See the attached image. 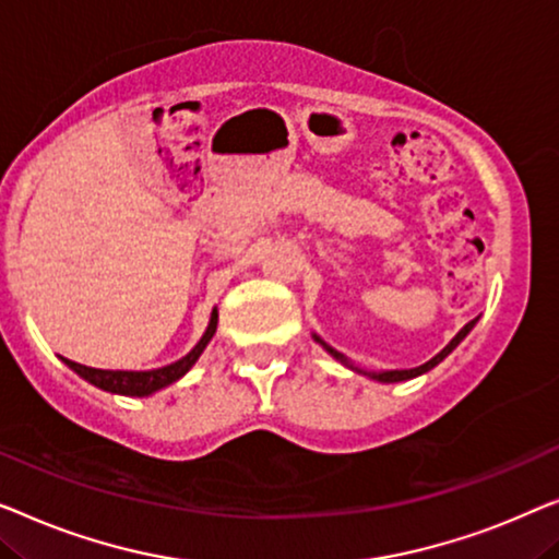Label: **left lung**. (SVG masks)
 Listing matches in <instances>:
<instances>
[{
  "mask_svg": "<svg viewBox=\"0 0 559 559\" xmlns=\"http://www.w3.org/2000/svg\"><path fill=\"white\" fill-rule=\"evenodd\" d=\"M476 321L478 319H474V321H468V324L466 326H463L461 329V332L459 334H455L453 336V340L451 342H448L445 344V347L443 349H440L438 352V355L433 357V359H428L426 361V365H420V367H413V369H390V372H367V369H359V367H355V365H352V361L347 359V357H344V355H340V352H336V349H332V347H329V344L324 342V340H321V336H317V334H313V340H317L319 344H321V347H324L326 352H329V355H332L334 359H340L342 361V365H347V367H352V369H355V372H361V374H367V377H372V380H377V382H403V380H413V377H418V374H423V372H428V369H433L436 365H438V361H443L448 355H451V352L455 349V347H459V344L463 342V336H466L468 332H471V329H474V324H476Z\"/></svg>",
  "mask_w": 559,
  "mask_h": 559,
  "instance_id": "obj_1",
  "label": "left lung"
}]
</instances>
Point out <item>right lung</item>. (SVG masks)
Instances as JSON below:
<instances>
[{
	"instance_id": "obj_1",
	"label": "right lung",
	"mask_w": 559,
	"mask_h": 559,
	"mask_svg": "<svg viewBox=\"0 0 559 559\" xmlns=\"http://www.w3.org/2000/svg\"><path fill=\"white\" fill-rule=\"evenodd\" d=\"M215 329H217V309H212V317H210V324L204 329L202 340L194 344V349L190 355L171 361L167 367H159V369H146V372H126V369H96V367H85V365H78L73 359H66L62 361L83 377V380H88L91 384H96V388L106 390V392H116V395H131V397H146L152 395V392L167 388V384L177 382L179 377H185L190 372L194 361L200 359V355L207 347L212 336H215Z\"/></svg>"
}]
</instances>
